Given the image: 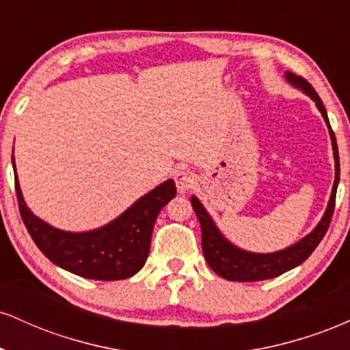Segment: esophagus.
<instances>
[{
	"label": "esophagus",
	"mask_w": 350,
	"mask_h": 350,
	"mask_svg": "<svg viewBox=\"0 0 350 350\" xmlns=\"http://www.w3.org/2000/svg\"><path fill=\"white\" fill-rule=\"evenodd\" d=\"M174 180H176V186H178L179 192H186L191 187H194V184H196V178L191 171L176 172Z\"/></svg>",
	"instance_id": "obj_1"
}]
</instances>
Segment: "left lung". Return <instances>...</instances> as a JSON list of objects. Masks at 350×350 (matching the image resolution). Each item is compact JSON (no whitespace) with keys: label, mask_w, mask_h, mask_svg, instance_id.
Wrapping results in <instances>:
<instances>
[{"label":"left lung","mask_w":350,"mask_h":350,"mask_svg":"<svg viewBox=\"0 0 350 350\" xmlns=\"http://www.w3.org/2000/svg\"><path fill=\"white\" fill-rule=\"evenodd\" d=\"M288 82H291L293 85L301 88L316 102L317 108L323 113L324 120H326L329 126V133H331L332 139V150H334V159H336V179L334 186H332V194L329 199L326 214H324L321 222L317 224V227L311 232L308 237H304L301 242H298L293 247L286 248V250H281L276 253H268V255H260V253H250L243 252L240 248L234 247L232 243H228L220 232L217 230V227L212 222V219L208 217L206 208L200 206V202L196 198L191 199L192 207H194L196 215H198L200 230H202V252L206 256V262L208 267L214 270L217 275L222 276L228 281H262V280H270L275 276L283 275L284 271L291 270V268L298 267L314 252V248L321 243L323 237L326 235L329 224H331L332 214H334L336 207V191L337 184H339V151H337V143L334 131H332L331 124H329L326 108L323 105V100L319 98V95L316 94V90L312 88L311 83L306 79L301 77V75L293 74V72H286Z\"/></svg>","instance_id":"obj_1"}]
</instances>
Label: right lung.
I'll return each instance as SVG.
<instances>
[{
	"label": "right lung",
	"mask_w": 350,
	"mask_h": 350,
	"mask_svg": "<svg viewBox=\"0 0 350 350\" xmlns=\"http://www.w3.org/2000/svg\"><path fill=\"white\" fill-rule=\"evenodd\" d=\"M14 189L19 214L39 250L64 270L100 281L130 278L142 270L150 253L156 217L176 196V184L170 179L108 226L87 234H69L47 226L26 207L18 176L14 178Z\"/></svg>",
	"instance_id": "1"
}]
</instances>
